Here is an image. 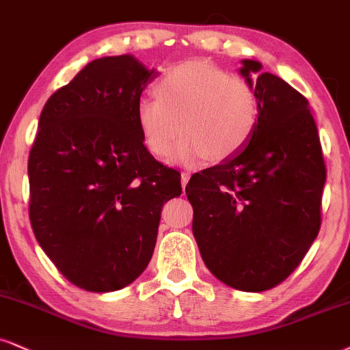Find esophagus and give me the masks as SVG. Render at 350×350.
Returning <instances> with one entry per match:
<instances>
[{
  "label": "esophagus",
  "instance_id": "esophagus-1",
  "mask_svg": "<svg viewBox=\"0 0 350 350\" xmlns=\"http://www.w3.org/2000/svg\"><path fill=\"white\" fill-rule=\"evenodd\" d=\"M188 180H189V174H182V187H183V189H185V187H187Z\"/></svg>",
  "mask_w": 350,
  "mask_h": 350
}]
</instances>
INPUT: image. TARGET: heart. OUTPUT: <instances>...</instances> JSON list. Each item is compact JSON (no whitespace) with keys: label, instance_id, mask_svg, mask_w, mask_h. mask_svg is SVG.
I'll use <instances>...</instances> for the list:
<instances>
[{"label":"heart","instance_id":"1","mask_svg":"<svg viewBox=\"0 0 350 350\" xmlns=\"http://www.w3.org/2000/svg\"><path fill=\"white\" fill-rule=\"evenodd\" d=\"M155 96L137 102V128L148 149L161 159L174 152L183 133L185 139L175 152L180 165H198L208 157L214 162L234 157L252 139L260 120L253 84L201 59L162 76Z\"/></svg>","mask_w":350,"mask_h":350}]
</instances>
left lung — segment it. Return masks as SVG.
Instances as JSON below:
<instances>
[{"instance_id":"1","label":"left lung","mask_w":350,"mask_h":350,"mask_svg":"<svg viewBox=\"0 0 350 350\" xmlns=\"http://www.w3.org/2000/svg\"><path fill=\"white\" fill-rule=\"evenodd\" d=\"M241 64L260 100L258 126L239 154L193 175L185 191L208 269L237 291L262 292L288 278L317 239L326 168L307 98L256 59Z\"/></svg>"}]
</instances>
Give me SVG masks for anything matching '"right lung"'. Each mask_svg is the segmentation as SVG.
<instances>
[{"label": "right lung", "mask_w": 350, "mask_h": 350, "mask_svg": "<svg viewBox=\"0 0 350 350\" xmlns=\"http://www.w3.org/2000/svg\"><path fill=\"white\" fill-rule=\"evenodd\" d=\"M159 72L133 55L85 66L43 107L29 155L33 234L75 286L113 292L152 258L161 211L182 195L180 174L146 149L136 123Z\"/></svg>", "instance_id": "add662e5"}]
</instances>
